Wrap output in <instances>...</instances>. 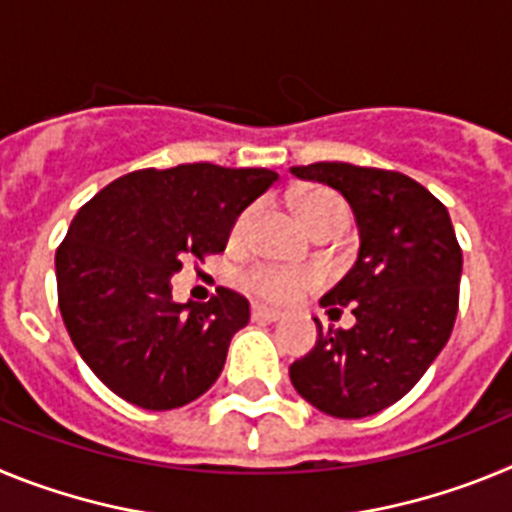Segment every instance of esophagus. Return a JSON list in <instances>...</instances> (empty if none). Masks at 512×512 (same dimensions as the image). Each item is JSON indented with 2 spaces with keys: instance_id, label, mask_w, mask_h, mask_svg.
Segmentation results:
<instances>
[{
  "instance_id": "obj_1",
  "label": "esophagus",
  "mask_w": 512,
  "mask_h": 512,
  "mask_svg": "<svg viewBox=\"0 0 512 512\" xmlns=\"http://www.w3.org/2000/svg\"><path fill=\"white\" fill-rule=\"evenodd\" d=\"M251 318L253 320H264V323H277L282 318V312L274 310V307H266V305H253L251 307Z\"/></svg>"
}]
</instances>
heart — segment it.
Returning <instances> with one entry per match:
<instances>
[{"instance_id": "1", "label": "heart", "mask_w": 512, "mask_h": 512, "mask_svg": "<svg viewBox=\"0 0 512 512\" xmlns=\"http://www.w3.org/2000/svg\"><path fill=\"white\" fill-rule=\"evenodd\" d=\"M297 215L305 223V228H315L318 223H328V220H336V223H343L346 220V205L338 197L336 192H328V189H315V192L302 194L297 200ZM253 220V207L243 210L238 215L233 225V238L241 241L243 235L248 233V225ZM243 287L251 289L253 295L261 297V300L269 302H292L300 295H305L307 289L318 287L320 274L315 269H307V266H300V269H292V266H277V264H266V261H259V264L248 266L241 274Z\"/></svg>"}]
</instances>
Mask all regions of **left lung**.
Masks as SVG:
<instances>
[{
  "label": "left lung",
  "mask_w": 512,
  "mask_h": 512,
  "mask_svg": "<svg viewBox=\"0 0 512 512\" xmlns=\"http://www.w3.org/2000/svg\"><path fill=\"white\" fill-rule=\"evenodd\" d=\"M292 174L346 197L359 256L320 305L351 310L348 330H323L289 366L295 390L320 413L366 418L408 395L446 346L459 310L461 248L449 210L400 171L320 161Z\"/></svg>",
  "instance_id": "8db88e82"
}]
</instances>
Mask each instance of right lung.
Returning <instances> with one entry per match:
<instances>
[{"label": "right lung", "instance_id": "right-lung-1", "mask_svg": "<svg viewBox=\"0 0 512 512\" xmlns=\"http://www.w3.org/2000/svg\"><path fill=\"white\" fill-rule=\"evenodd\" d=\"M269 169L179 164L120 176L76 212L56 251L58 307L87 366L122 400L174 410L220 377L248 300L220 287L174 302L182 259L225 251L235 220L277 182Z\"/></svg>", "mask_w": 512, "mask_h": 512}]
</instances>
